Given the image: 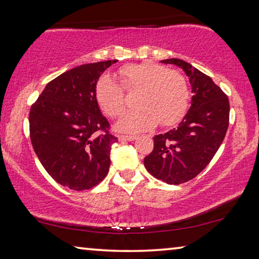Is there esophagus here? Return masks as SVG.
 Listing matches in <instances>:
<instances>
[{"mask_svg":"<svg viewBox=\"0 0 259 259\" xmlns=\"http://www.w3.org/2000/svg\"><path fill=\"white\" fill-rule=\"evenodd\" d=\"M137 139V136H129V135H120L119 140L120 142H133V140Z\"/></svg>","mask_w":259,"mask_h":259,"instance_id":"obj_1","label":"esophagus"}]
</instances>
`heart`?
<instances>
[{
  "label": "heart",
  "instance_id": "b5f03b06",
  "mask_svg": "<svg viewBox=\"0 0 259 259\" xmlns=\"http://www.w3.org/2000/svg\"><path fill=\"white\" fill-rule=\"evenodd\" d=\"M120 83L108 75L100 76L95 85L99 107L112 119L125 112L124 90L136 93L137 108L117 122V130L140 133L159 123L171 126L178 123L190 106V88L185 76L164 65L144 61L124 65L117 69Z\"/></svg>",
  "mask_w": 259,
  "mask_h": 259
}]
</instances>
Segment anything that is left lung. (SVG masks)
Wrapping results in <instances>:
<instances>
[{"instance_id":"8db88e82","label":"left lung","mask_w":259,"mask_h":259,"mask_svg":"<svg viewBox=\"0 0 259 259\" xmlns=\"http://www.w3.org/2000/svg\"><path fill=\"white\" fill-rule=\"evenodd\" d=\"M177 65L190 77L193 97L177 128L155 136L154 148L144 164L152 176L171 185L195 178L216 154L230 123V102L211 77L182 59L162 60Z\"/></svg>"}]
</instances>
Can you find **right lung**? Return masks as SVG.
I'll use <instances>...</instances> for the list:
<instances>
[{
	"label": "right lung",
	"mask_w": 259,
	"mask_h": 259,
	"mask_svg": "<svg viewBox=\"0 0 259 259\" xmlns=\"http://www.w3.org/2000/svg\"><path fill=\"white\" fill-rule=\"evenodd\" d=\"M117 60L77 66L46 85L29 111L30 142L47 172L74 191L90 190L106 177L111 133L95 97L96 82Z\"/></svg>",
	"instance_id": "1"
}]
</instances>
